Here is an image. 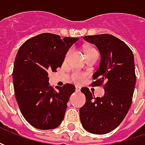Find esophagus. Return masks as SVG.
I'll return each instance as SVG.
<instances>
[{
  "mask_svg": "<svg viewBox=\"0 0 145 145\" xmlns=\"http://www.w3.org/2000/svg\"><path fill=\"white\" fill-rule=\"evenodd\" d=\"M80 90H81V89H80V88H79V87H76V88H75L76 92H79Z\"/></svg>",
  "mask_w": 145,
  "mask_h": 145,
  "instance_id": "1",
  "label": "esophagus"
}]
</instances>
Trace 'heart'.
Instances as JSON below:
<instances>
[{"instance_id": "obj_1", "label": "heart", "mask_w": 145, "mask_h": 145, "mask_svg": "<svg viewBox=\"0 0 145 145\" xmlns=\"http://www.w3.org/2000/svg\"><path fill=\"white\" fill-rule=\"evenodd\" d=\"M91 50H93L92 48H88L86 49V52H89V51H91ZM70 53H71V50H69L67 53H66V56H65V59H67L69 56ZM71 78H72V80L73 82H75L76 84H80L81 83L83 80H84V78H85V75L83 74V73H81V72H73L72 76H71Z\"/></svg>"}]
</instances>
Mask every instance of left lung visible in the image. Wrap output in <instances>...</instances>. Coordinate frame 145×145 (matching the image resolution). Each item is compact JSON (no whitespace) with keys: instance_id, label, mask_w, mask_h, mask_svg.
Here are the masks:
<instances>
[{"instance_id":"left-lung-1","label":"left lung","mask_w":145,"mask_h":145,"mask_svg":"<svg viewBox=\"0 0 145 145\" xmlns=\"http://www.w3.org/2000/svg\"><path fill=\"white\" fill-rule=\"evenodd\" d=\"M100 52L99 68L93 74L92 86H104V96L94 97L88 88L81 91L86 96L80 109V119L87 131L103 135L115 129L127 114L136 86L134 56L129 47L111 35L83 38Z\"/></svg>"}]
</instances>
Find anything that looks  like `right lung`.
<instances>
[{
  "mask_svg": "<svg viewBox=\"0 0 145 145\" xmlns=\"http://www.w3.org/2000/svg\"><path fill=\"white\" fill-rule=\"evenodd\" d=\"M78 38L43 33L26 40L17 53L13 70L15 97L25 120L34 127L48 130L63 121L67 103L75 86L53 89L48 72H56Z\"/></svg>",
  "mask_w": 145,
  "mask_h": 145,
  "instance_id": "obj_1",
  "label": "right lung"
}]
</instances>
